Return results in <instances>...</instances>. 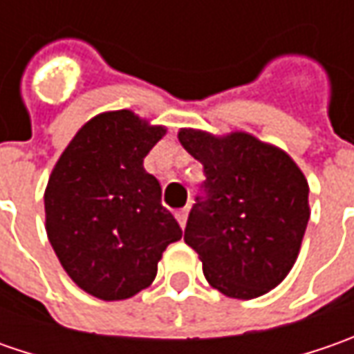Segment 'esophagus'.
I'll list each match as a JSON object with an SVG mask.
<instances>
[{
	"label": "esophagus",
	"mask_w": 354,
	"mask_h": 354,
	"mask_svg": "<svg viewBox=\"0 0 354 354\" xmlns=\"http://www.w3.org/2000/svg\"><path fill=\"white\" fill-rule=\"evenodd\" d=\"M175 216H177V221H179L181 228H185V225H187V216H189V207H185V209H181V211L175 212Z\"/></svg>",
	"instance_id": "esophagus-1"
}]
</instances>
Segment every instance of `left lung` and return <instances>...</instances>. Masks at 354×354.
<instances>
[{
  "label": "left lung",
  "instance_id": "obj_1",
  "mask_svg": "<svg viewBox=\"0 0 354 354\" xmlns=\"http://www.w3.org/2000/svg\"><path fill=\"white\" fill-rule=\"evenodd\" d=\"M177 138L207 175V198L197 197L185 228L207 281L232 299L274 290L306 234L311 209L304 171L278 145L248 131L181 128Z\"/></svg>",
  "mask_w": 354,
  "mask_h": 354
}]
</instances>
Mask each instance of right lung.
Masks as SVG:
<instances>
[{"label":"right lung","instance_id":"1","mask_svg":"<svg viewBox=\"0 0 354 354\" xmlns=\"http://www.w3.org/2000/svg\"><path fill=\"white\" fill-rule=\"evenodd\" d=\"M167 128L131 110L90 118L50 171L45 228L80 290L122 301L151 286L157 264L183 230L161 205V185L143 159Z\"/></svg>","mask_w":354,"mask_h":354}]
</instances>
